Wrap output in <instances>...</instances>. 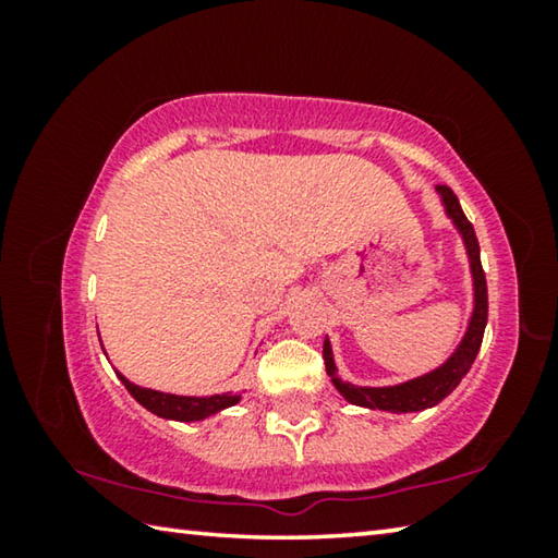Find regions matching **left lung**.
I'll use <instances>...</instances> for the list:
<instances>
[{"mask_svg":"<svg viewBox=\"0 0 558 558\" xmlns=\"http://www.w3.org/2000/svg\"><path fill=\"white\" fill-rule=\"evenodd\" d=\"M436 189L442 199V206H446V214L450 216L452 223H456L462 241H465L468 258H470L472 286H475V307H472L468 332L446 364H440L438 369L418 376V379H411L396 386H354V384L342 381L337 376L332 347H329V339H325V347H323L325 369L329 376H332V384L337 386V391L354 405H364V409H372V411H391V413H411V411L430 409V405H436L446 399V396L462 381V376L470 372L472 362H475L480 344H483V335L487 325V280H485L483 263H480L477 235H475V229H472V223L468 221V216L462 214L460 202L458 196L452 194V189L446 184H438Z\"/></svg>","mask_w":558,"mask_h":558,"instance_id":"obj_1","label":"left lung"}]
</instances>
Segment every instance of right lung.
<instances>
[{"mask_svg": "<svg viewBox=\"0 0 558 558\" xmlns=\"http://www.w3.org/2000/svg\"><path fill=\"white\" fill-rule=\"evenodd\" d=\"M118 379L125 384V389L130 391L132 399L143 403L147 411H153L155 415H159V418H169V421H184V423L202 421L241 401V396H233V393L202 396L199 399V396H177V393L143 389V386L128 381L122 374H118Z\"/></svg>", "mask_w": 558, "mask_h": 558, "instance_id": "right-lung-1", "label": "right lung"}]
</instances>
